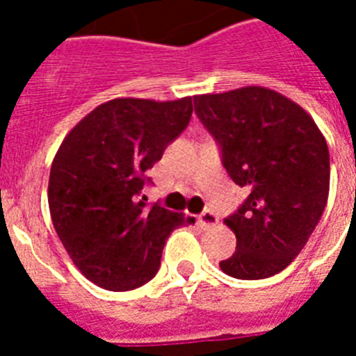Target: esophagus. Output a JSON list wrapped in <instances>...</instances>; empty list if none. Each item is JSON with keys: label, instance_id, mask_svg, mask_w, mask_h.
<instances>
[{"label": "esophagus", "instance_id": "1", "mask_svg": "<svg viewBox=\"0 0 356 356\" xmlns=\"http://www.w3.org/2000/svg\"><path fill=\"white\" fill-rule=\"evenodd\" d=\"M200 223L205 229L214 227V225H216V223H218V216L212 211H203L200 214Z\"/></svg>", "mask_w": 356, "mask_h": 356}]
</instances>
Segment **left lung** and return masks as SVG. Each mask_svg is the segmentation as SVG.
<instances>
[{"instance_id": "1", "label": "left lung", "mask_w": 356, "mask_h": 356, "mask_svg": "<svg viewBox=\"0 0 356 356\" xmlns=\"http://www.w3.org/2000/svg\"><path fill=\"white\" fill-rule=\"evenodd\" d=\"M194 111L229 177L248 192L225 218L236 251L220 268L245 281L275 275L301 253L325 211V138L298 103L262 86L195 96Z\"/></svg>"}]
</instances>
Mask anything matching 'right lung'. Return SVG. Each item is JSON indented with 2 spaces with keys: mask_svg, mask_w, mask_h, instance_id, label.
<instances>
[{
  "mask_svg": "<svg viewBox=\"0 0 356 356\" xmlns=\"http://www.w3.org/2000/svg\"><path fill=\"white\" fill-rule=\"evenodd\" d=\"M192 97H118L96 107L53 159L47 201L53 227L81 273L125 292L151 281L173 229L194 222L142 195L145 172L188 127Z\"/></svg>",
  "mask_w": 356,
  "mask_h": 356,
  "instance_id": "1",
  "label": "right lung"
}]
</instances>
